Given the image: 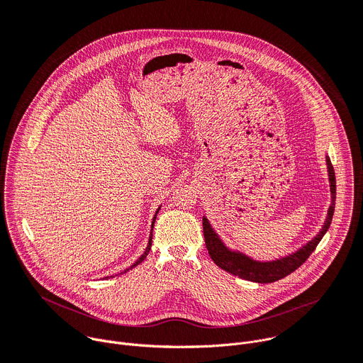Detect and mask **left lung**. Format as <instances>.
<instances>
[{
    "instance_id": "left-lung-1",
    "label": "left lung",
    "mask_w": 363,
    "mask_h": 363,
    "mask_svg": "<svg viewBox=\"0 0 363 363\" xmlns=\"http://www.w3.org/2000/svg\"><path fill=\"white\" fill-rule=\"evenodd\" d=\"M328 169H329V179H330V192H332V205L329 206V213L328 218L325 221V225L322 227L320 233L310 241L304 247H301L298 251L280 258V260L276 262H254L247 255L235 251H230L218 238V235L213 231L208 220L202 218V227H203V238H205V245L206 250H208L210 257L213 258V262L225 270L227 273H231L234 276H238L240 279L248 280V281H255V283H274L280 279H284L286 276L291 274L294 270H297L307 258L312 254L326 231L330 227L333 213H335V199H336V178H335V169L328 158Z\"/></svg>"
}]
</instances>
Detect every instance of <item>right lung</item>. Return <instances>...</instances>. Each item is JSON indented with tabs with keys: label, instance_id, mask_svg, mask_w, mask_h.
I'll return each mask as SVG.
<instances>
[{
	"label": "right lung",
	"instance_id": "1",
	"mask_svg": "<svg viewBox=\"0 0 363 363\" xmlns=\"http://www.w3.org/2000/svg\"><path fill=\"white\" fill-rule=\"evenodd\" d=\"M157 214H158V211H157ZM153 224H155V218H153V223H152V228H153ZM150 247H152V233H150V237H149V244H147V247H146V250H145V251H143V254H142V255H140V257H139V258H138V260H136V262H135V263H133V264H132V266H130V267H129V269H126V270H125V272H123V273H126V272H128V270H130V269H133V267H136V266H138V264H140V263H142V262H143V260H145V258H146V255H147V254H149V251H150ZM123 273H121V274H123ZM106 279H108V277H106Z\"/></svg>",
	"mask_w": 363,
	"mask_h": 363
}]
</instances>
